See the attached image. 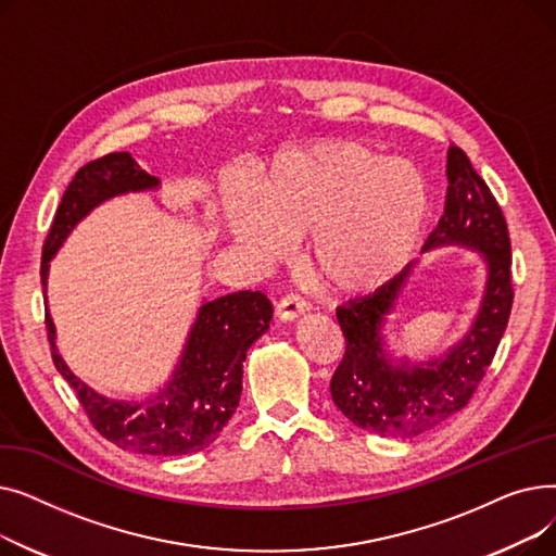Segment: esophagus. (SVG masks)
<instances>
[{
  "label": "esophagus",
  "instance_id": "obj_1",
  "mask_svg": "<svg viewBox=\"0 0 556 556\" xmlns=\"http://www.w3.org/2000/svg\"><path fill=\"white\" fill-rule=\"evenodd\" d=\"M308 308V300L300 293H288L283 295L277 306H275V313L279 319H283V323H288V319H295L300 317L304 311Z\"/></svg>",
  "mask_w": 556,
  "mask_h": 556
}]
</instances>
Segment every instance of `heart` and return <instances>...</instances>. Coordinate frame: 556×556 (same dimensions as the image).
<instances>
[{"instance_id": "heart-1", "label": "heart", "mask_w": 556, "mask_h": 556, "mask_svg": "<svg viewBox=\"0 0 556 556\" xmlns=\"http://www.w3.org/2000/svg\"><path fill=\"white\" fill-rule=\"evenodd\" d=\"M229 225L261 258H279L288 237L308 231L317 279L338 293H369L410 261L428 210L424 178L358 141H319L277 153L254 198L231 195Z\"/></svg>"}]
</instances>
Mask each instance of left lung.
Returning <instances> with one entry per match:
<instances>
[{
	"label": "left lung",
	"mask_w": 556,
	"mask_h": 556,
	"mask_svg": "<svg viewBox=\"0 0 556 556\" xmlns=\"http://www.w3.org/2000/svg\"><path fill=\"white\" fill-rule=\"evenodd\" d=\"M444 216L428 248L464 243L484 252L489 281L473 329L446 358L392 367L381 349V327L392 313L413 266L392 281L336 311L344 356L331 378V396L346 419L388 437H417L469 403L507 329L514 304L511 243L505 214L457 143L446 153Z\"/></svg>",
	"instance_id": "1"
}]
</instances>
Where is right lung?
I'll return each instance as SVG.
<instances>
[{
	"label": "right lung",
	"mask_w": 556,
	"mask_h": 556,
	"mask_svg": "<svg viewBox=\"0 0 556 556\" xmlns=\"http://www.w3.org/2000/svg\"><path fill=\"white\" fill-rule=\"evenodd\" d=\"M153 187L157 178L146 173L130 153H110L80 166L58 204L42 245V288H47L51 256L87 212L116 193ZM270 317L273 304L261 290H239L204 302L173 381L160 394L137 403L105 399L80 383L55 352L49 313L45 325L53 365L76 392L97 432L124 451L173 457L207 448L237 410L245 354L268 329Z\"/></svg>",
	"instance_id": "obj_1"
}]
</instances>
